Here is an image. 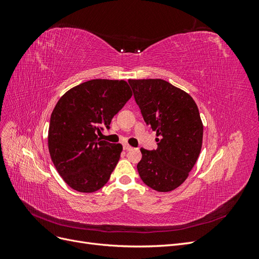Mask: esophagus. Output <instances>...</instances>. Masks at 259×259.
<instances>
[{
	"label": "esophagus",
	"mask_w": 259,
	"mask_h": 259,
	"mask_svg": "<svg viewBox=\"0 0 259 259\" xmlns=\"http://www.w3.org/2000/svg\"><path fill=\"white\" fill-rule=\"evenodd\" d=\"M123 149H124V150L128 151V150H132L133 147H131L128 144H123Z\"/></svg>",
	"instance_id": "34e87169"
}]
</instances>
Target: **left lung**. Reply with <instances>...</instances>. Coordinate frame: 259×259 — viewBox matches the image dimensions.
Listing matches in <instances>:
<instances>
[{"mask_svg":"<svg viewBox=\"0 0 259 259\" xmlns=\"http://www.w3.org/2000/svg\"><path fill=\"white\" fill-rule=\"evenodd\" d=\"M128 83L146 124L158 136L155 150L140 149L139 176L153 190H174L187 179L201 151L203 124L198 106L189 94L161 79Z\"/></svg>","mask_w":259,"mask_h":259,"instance_id":"left-lung-1","label":"left lung"}]
</instances>
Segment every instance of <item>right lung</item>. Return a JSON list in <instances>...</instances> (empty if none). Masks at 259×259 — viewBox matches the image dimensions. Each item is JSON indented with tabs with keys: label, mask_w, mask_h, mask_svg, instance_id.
I'll list each match as a JSON object with an SVG mask.
<instances>
[{
	"label": "right lung",
	"mask_w": 259,
	"mask_h": 259,
	"mask_svg": "<svg viewBox=\"0 0 259 259\" xmlns=\"http://www.w3.org/2000/svg\"><path fill=\"white\" fill-rule=\"evenodd\" d=\"M123 80H91L69 90L55 106L49 128V150L59 175L72 189L103 188L116 166L121 144L97 137L132 97Z\"/></svg>",
	"instance_id": "right-lung-1"
}]
</instances>
